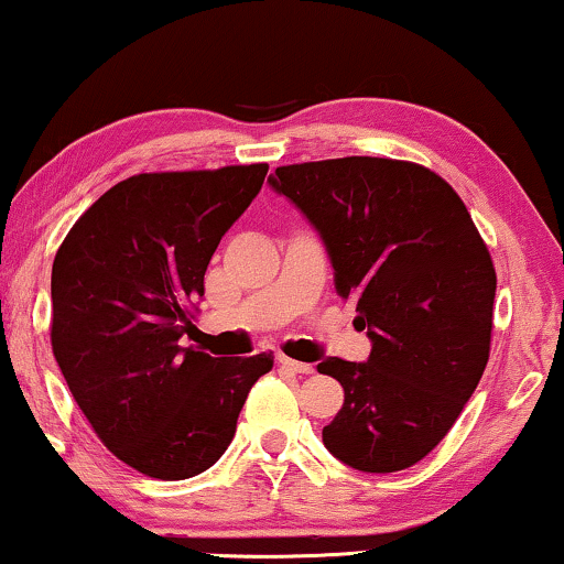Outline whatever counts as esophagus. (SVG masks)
Listing matches in <instances>:
<instances>
[{
	"label": "esophagus",
	"mask_w": 564,
	"mask_h": 564,
	"mask_svg": "<svg viewBox=\"0 0 564 564\" xmlns=\"http://www.w3.org/2000/svg\"><path fill=\"white\" fill-rule=\"evenodd\" d=\"M278 365L283 369H291V372L296 375H312V365H306V361H296V359H289V356H278Z\"/></svg>",
	"instance_id": "34e87169"
}]
</instances>
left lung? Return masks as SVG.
<instances>
[{"mask_svg": "<svg viewBox=\"0 0 564 564\" xmlns=\"http://www.w3.org/2000/svg\"><path fill=\"white\" fill-rule=\"evenodd\" d=\"M268 182L319 234L335 291L372 340L367 361L317 365L344 384L325 447L356 471H403L451 432L487 367L489 249L451 184L419 163L348 155Z\"/></svg>", "mask_w": 564, "mask_h": 564, "instance_id": "8db88e82", "label": "left lung"}]
</instances>
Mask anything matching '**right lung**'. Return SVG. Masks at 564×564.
Masks as SVG:
<instances>
[{"label":"right lung","mask_w":564,"mask_h":564,"mask_svg":"<svg viewBox=\"0 0 564 564\" xmlns=\"http://www.w3.org/2000/svg\"><path fill=\"white\" fill-rule=\"evenodd\" d=\"M268 163L138 174L96 199L52 268V348L93 432L134 471L180 481L210 468L273 354L182 346L220 237Z\"/></svg>","instance_id":"1"}]
</instances>
